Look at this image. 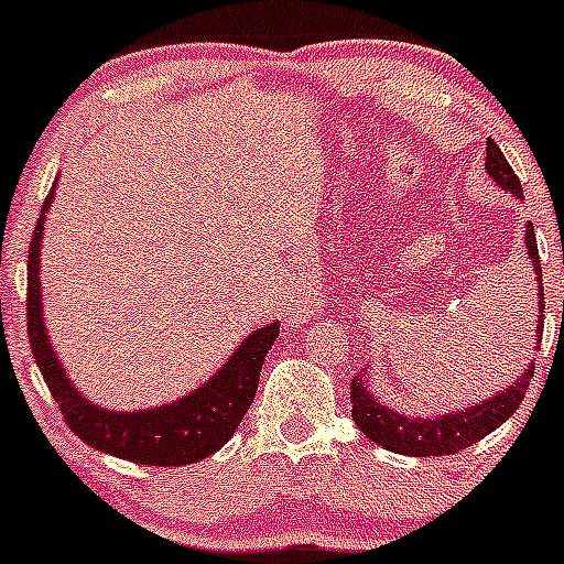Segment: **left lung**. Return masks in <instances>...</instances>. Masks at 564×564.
I'll use <instances>...</instances> for the list:
<instances>
[{
  "instance_id": "obj_1",
  "label": "left lung",
  "mask_w": 564,
  "mask_h": 564,
  "mask_svg": "<svg viewBox=\"0 0 564 564\" xmlns=\"http://www.w3.org/2000/svg\"><path fill=\"white\" fill-rule=\"evenodd\" d=\"M486 172L488 177L508 192L511 197L522 200V186L514 169L508 166L502 158L500 147L491 138L486 141ZM525 248L528 257L534 262L536 282L542 288V268H540V251H536V234L534 226H525ZM540 299V325H536V350L542 341V316H545V293H536ZM534 376V361L525 364V370L511 381V387L495 392L486 401L475 403V406H463L457 412H443V415H403V412L392 410L387 403L378 401L370 390V376L361 370V376L352 378L350 398H352V421L358 430L370 437L372 443L383 446V449L398 452V455L410 457H441V455H455V452L468 449L471 443L482 441L488 432H495L497 426L514 415V410L522 403L528 390V381Z\"/></svg>"
}]
</instances>
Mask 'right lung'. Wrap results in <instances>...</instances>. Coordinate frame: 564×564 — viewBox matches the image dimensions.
I'll use <instances>...</instances> for the list:
<instances>
[{"mask_svg": "<svg viewBox=\"0 0 564 564\" xmlns=\"http://www.w3.org/2000/svg\"><path fill=\"white\" fill-rule=\"evenodd\" d=\"M53 192L56 188H50L28 251V333L33 358L64 421L87 446L121 460L141 463V466H188L206 460L208 455L226 446L253 403L262 361L279 336V322L248 333L246 341L228 356L220 370L177 401L134 412L98 406L69 381L44 325L39 257H42L44 217L53 206Z\"/></svg>", "mask_w": 564, "mask_h": 564, "instance_id": "obj_1", "label": "right lung"}]
</instances>
